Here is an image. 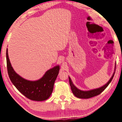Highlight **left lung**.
Instances as JSON below:
<instances>
[{
  "label": "left lung",
  "mask_w": 122,
  "mask_h": 122,
  "mask_svg": "<svg viewBox=\"0 0 122 122\" xmlns=\"http://www.w3.org/2000/svg\"><path fill=\"white\" fill-rule=\"evenodd\" d=\"M116 68V67H115ZM115 72H114L113 75H112L111 78L110 79V80L108 81V83L105 84V85H103L102 87L96 88V89L92 90L90 91H81L79 90L78 88H77L76 86H75L74 84H73L71 80L69 77V84L70 85L71 89L72 92L75 96L78 98L81 99H88L90 98H92V97L98 96V95L100 94L101 92H102L104 90L106 89V88L107 87L108 85L111 82L112 78L114 76Z\"/></svg>",
  "instance_id": "8db88e82"
}]
</instances>
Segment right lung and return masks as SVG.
Here are the masks:
<instances>
[{
    "mask_svg": "<svg viewBox=\"0 0 122 122\" xmlns=\"http://www.w3.org/2000/svg\"><path fill=\"white\" fill-rule=\"evenodd\" d=\"M6 61L9 77L16 88L26 98L31 100L41 101L47 100L51 95L54 84L59 74L60 67L56 66L48 70L41 78L36 81H30L17 74L11 66L6 50Z\"/></svg>",
    "mask_w": 122,
    "mask_h": 122,
    "instance_id": "add662e5",
    "label": "right lung"
}]
</instances>
